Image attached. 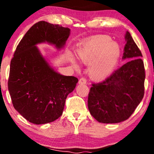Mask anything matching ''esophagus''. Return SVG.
<instances>
[{"label": "esophagus", "mask_w": 154, "mask_h": 154, "mask_svg": "<svg viewBox=\"0 0 154 154\" xmlns=\"http://www.w3.org/2000/svg\"><path fill=\"white\" fill-rule=\"evenodd\" d=\"M79 84H86L87 83V79L85 78V77H82V78L79 79Z\"/></svg>", "instance_id": "34e87169"}]
</instances>
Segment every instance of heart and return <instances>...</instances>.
Listing matches in <instances>:
<instances>
[{
  "label": "heart",
  "instance_id": "obj_1",
  "mask_svg": "<svg viewBox=\"0 0 154 154\" xmlns=\"http://www.w3.org/2000/svg\"><path fill=\"white\" fill-rule=\"evenodd\" d=\"M120 54L119 45L106 36L95 37L77 50L79 59L85 64L90 65L88 73L95 80L106 78L112 73L119 61ZM71 62L75 68H79L78 63L72 56Z\"/></svg>",
  "mask_w": 154,
  "mask_h": 154
}]
</instances>
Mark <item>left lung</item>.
Returning <instances> with one entry per match:
<instances>
[{"mask_svg":"<svg viewBox=\"0 0 154 154\" xmlns=\"http://www.w3.org/2000/svg\"><path fill=\"white\" fill-rule=\"evenodd\" d=\"M122 59L127 62L105 80L92 85L88 95L90 113L101 123H119L128 119L144 95L145 68L142 54L127 32Z\"/></svg>","mask_w":154,"mask_h":154,"instance_id":"left-lung-1","label":"left lung"}]
</instances>
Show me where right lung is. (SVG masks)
Returning a JSON list of instances; mask_svg holds the SVG:
<instances>
[{
	"label": "right lung",
	"instance_id": "add662e5",
	"mask_svg": "<svg viewBox=\"0 0 154 154\" xmlns=\"http://www.w3.org/2000/svg\"><path fill=\"white\" fill-rule=\"evenodd\" d=\"M69 35L68 27L40 21L17 45L11 61L8 88L14 109L29 122L42 125L60 117L67 95L78 82L77 77L55 71L36 46L48 43L60 49Z\"/></svg>",
	"mask_w": 154,
	"mask_h": 154
}]
</instances>
